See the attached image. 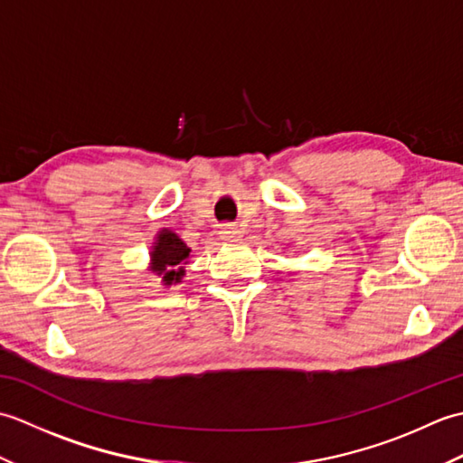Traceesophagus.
<instances>
[{
    "label": "esophagus",
    "instance_id": "esophagus-1",
    "mask_svg": "<svg viewBox=\"0 0 463 463\" xmlns=\"http://www.w3.org/2000/svg\"><path fill=\"white\" fill-rule=\"evenodd\" d=\"M219 234H221L222 241H231L232 242V241H239L242 237V231L239 229L237 224H222Z\"/></svg>",
    "mask_w": 463,
    "mask_h": 463
}]
</instances>
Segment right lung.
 <instances>
[{"instance_id": "1", "label": "right lung", "mask_w": 463, "mask_h": 463, "mask_svg": "<svg viewBox=\"0 0 463 463\" xmlns=\"http://www.w3.org/2000/svg\"><path fill=\"white\" fill-rule=\"evenodd\" d=\"M191 259V249L169 229H163L155 237L151 250V270L161 277L165 287L181 282L184 264Z\"/></svg>"}]
</instances>
